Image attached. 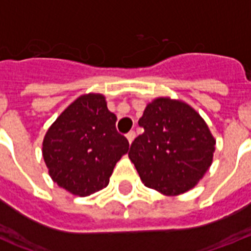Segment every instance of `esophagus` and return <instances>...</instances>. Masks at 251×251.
<instances>
[{"mask_svg": "<svg viewBox=\"0 0 251 251\" xmlns=\"http://www.w3.org/2000/svg\"><path fill=\"white\" fill-rule=\"evenodd\" d=\"M126 137H127V140H128V142H132L134 141V139H135V132L134 131H130V132H127V134H126Z\"/></svg>", "mask_w": 251, "mask_h": 251, "instance_id": "34e87169", "label": "esophagus"}]
</instances>
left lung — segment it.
<instances>
[{"instance_id": "left-lung-1", "label": "left lung", "mask_w": 251, "mask_h": 251, "mask_svg": "<svg viewBox=\"0 0 251 251\" xmlns=\"http://www.w3.org/2000/svg\"><path fill=\"white\" fill-rule=\"evenodd\" d=\"M144 132L128 157L145 186L168 196L184 194L202 179L213 162L215 139L190 105L157 98L139 120Z\"/></svg>"}]
</instances>
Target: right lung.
<instances>
[{"label":"right lung","mask_w":251,"mask_h":251,"mask_svg":"<svg viewBox=\"0 0 251 251\" xmlns=\"http://www.w3.org/2000/svg\"><path fill=\"white\" fill-rule=\"evenodd\" d=\"M116 120L101 94L82 95L56 119L45 135L42 155L58 186L89 196L109 185L115 165L128 151Z\"/></svg>","instance_id":"1"}]
</instances>
